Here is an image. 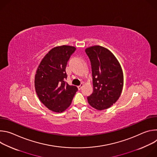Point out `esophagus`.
Returning <instances> with one entry per match:
<instances>
[{
	"label": "esophagus",
	"instance_id": "esophagus-1",
	"mask_svg": "<svg viewBox=\"0 0 157 157\" xmlns=\"http://www.w3.org/2000/svg\"><path fill=\"white\" fill-rule=\"evenodd\" d=\"M83 86H84V84H81L79 86H78V88L79 90H80L81 89H82V87Z\"/></svg>",
	"mask_w": 157,
	"mask_h": 157
}]
</instances>
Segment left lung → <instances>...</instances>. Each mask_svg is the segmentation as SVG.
<instances>
[{"mask_svg":"<svg viewBox=\"0 0 157 157\" xmlns=\"http://www.w3.org/2000/svg\"><path fill=\"white\" fill-rule=\"evenodd\" d=\"M92 68L93 93L87 97L91 107L102 110L110 107L120 98L124 86L121 66L107 48L95 45L85 49Z\"/></svg>","mask_w":157,"mask_h":157,"instance_id":"1","label":"left lung"}]
</instances>
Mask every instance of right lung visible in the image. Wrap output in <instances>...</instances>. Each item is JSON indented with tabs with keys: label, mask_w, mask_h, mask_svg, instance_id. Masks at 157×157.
Listing matches in <instances>:
<instances>
[{
	"label": "right lung",
	"mask_w": 157,
	"mask_h": 157,
	"mask_svg": "<svg viewBox=\"0 0 157 157\" xmlns=\"http://www.w3.org/2000/svg\"><path fill=\"white\" fill-rule=\"evenodd\" d=\"M76 50L73 46L53 48L41 61L35 76V88L40 101L49 110L63 113L68 109L78 88L66 83V67Z\"/></svg>",
	"instance_id": "right-lung-1"
}]
</instances>
